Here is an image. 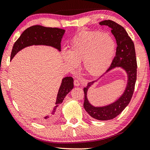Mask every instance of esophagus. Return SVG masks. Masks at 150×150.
Here are the masks:
<instances>
[{
	"instance_id": "1",
	"label": "esophagus",
	"mask_w": 150,
	"mask_h": 150,
	"mask_svg": "<svg viewBox=\"0 0 150 150\" xmlns=\"http://www.w3.org/2000/svg\"><path fill=\"white\" fill-rule=\"evenodd\" d=\"M74 85H75V86H77V87H78V86H79V85H80L79 81L77 80V79H75V80H74Z\"/></svg>"
}]
</instances>
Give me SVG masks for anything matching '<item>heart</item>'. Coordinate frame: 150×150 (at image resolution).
<instances>
[{
    "instance_id": "heart-1",
    "label": "heart",
    "mask_w": 150,
    "mask_h": 150,
    "mask_svg": "<svg viewBox=\"0 0 150 150\" xmlns=\"http://www.w3.org/2000/svg\"><path fill=\"white\" fill-rule=\"evenodd\" d=\"M115 50L116 43L110 35L99 31H83L71 42L69 52L63 54V59L71 68L83 62L86 74L97 77L108 69Z\"/></svg>"
}]
</instances>
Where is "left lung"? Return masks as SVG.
I'll use <instances>...</instances> for the list:
<instances>
[{
  "mask_svg": "<svg viewBox=\"0 0 150 150\" xmlns=\"http://www.w3.org/2000/svg\"><path fill=\"white\" fill-rule=\"evenodd\" d=\"M99 24L110 28L112 34L115 37L117 44L116 55L107 71L116 67H122L126 70L128 77L126 90L120 98L111 105L103 107H95L91 105L87 99L88 88L95 81L88 83L87 87L83 89L85 94L83 107L87 113L96 120H108L115 118L120 115L130 102L136 81L137 62L134 42L126 30L120 25L110 20H104Z\"/></svg>",
  "mask_w": 150,
  "mask_h": 150,
  "instance_id": "8db88e82",
  "label": "left lung"
}]
</instances>
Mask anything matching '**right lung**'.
Wrapping results in <instances>:
<instances>
[{
  "label": "right lung",
  "mask_w": 150,
  "mask_h": 150,
  "mask_svg": "<svg viewBox=\"0 0 150 150\" xmlns=\"http://www.w3.org/2000/svg\"><path fill=\"white\" fill-rule=\"evenodd\" d=\"M65 30L57 28H47L40 25H35L25 30L12 47L11 59H12L18 52L23 48L32 45H50L61 51V42ZM73 88V79L66 77L62 79L58 91L55 106L49 115L45 116L43 120L49 122L56 120L59 113V105L62 103L65 96ZM42 120V121H43Z\"/></svg>",
  "instance_id": "add662e5"
}]
</instances>
